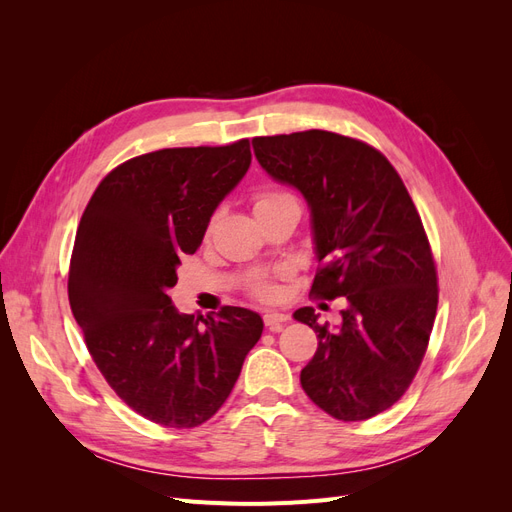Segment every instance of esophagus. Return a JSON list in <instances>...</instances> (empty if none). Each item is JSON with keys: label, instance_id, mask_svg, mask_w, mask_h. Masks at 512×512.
<instances>
[{"label": "esophagus", "instance_id": "34e87169", "mask_svg": "<svg viewBox=\"0 0 512 512\" xmlns=\"http://www.w3.org/2000/svg\"><path fill=\"white\" fill-rule=\"evenodd\" d=\"M290 320V316L288 314H282V312H267L265 314V324H267V329L269 331H282V327L284 324Z\"/></svg>", "mask_w": 512, "mask_h": 512}]
</instances>
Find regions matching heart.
<instances>
[{"label": "heart", "mask_w": 512, "mask_h": 512, "mask_svg": "<svg viewBox=\"0 0 512 512\" xmlns=\"http://www.w3.org/2000/svg\"><path fill=\"white\" fill-rule=\"evenodd\" d=\"M284 196H288V194H282V192H269V194H265V196H260L256 205L269 203V200L284 198ZM256 294H258V297H262V299H269V297H273V294H275V288H273L271 284H258V286H256Z\"/></svg>", "instance_id": "obj_1"}]
</instances>
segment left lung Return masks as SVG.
I'll return each instance as SVG.
<instances>
[{"label":"left lung","instance_id":"8db88e82","mask_svg":"<svg viewBox=\"0 0 512 512\" xmlns=\"http://www.w3.org/2000/svg\"><path fill=\"white\" fill-rule=\"evenodd\" d=\"M252 147L273 181L305 198L320 262L312 292L346 299L335 327L318 322L314 307L292 314L318 333L303 391L339 421H365L406 393L436 320L423 222L391 162L361 141L307 130L258 136Z\"/></svg>","mask_w":512,"mask_h":512}]
</instances>
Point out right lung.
Here are the masks:
<instances>
[{"mask_svg": "<svg viewBox=\"0 0 512 512\" xmlns=\"http://www.w3.org/2000/svg\"><path fill=\"white\" fill-rule=\"evenodd\" d=\"M250 164L245 138L145 153L102 179L76 230L72 314L111 389L158 425L209 421L265 329L252 309L179 314L168 297L181 256L198 250Z\"/></svg>", "mask_w": 512, "mask_h": 512, "instance_id": "obj_1", "label": "right lung"}]
</instances>
